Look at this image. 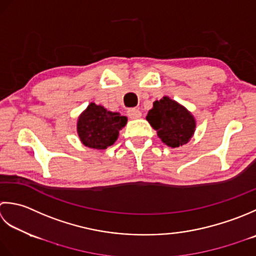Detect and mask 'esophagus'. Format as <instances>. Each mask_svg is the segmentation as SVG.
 Listing matches in <instances>:
<instances>
[{
	"mask_svg": "<svg viewBox=\"0 0 256 256\" xmlns=\"http://www.w3.org/2000/svg\"><path fill=\"white\" fill-rule=\"evenodd\" d=\"M127 114H128L129 118H132V119H137V118L142 117V112L138 110V109H136V108L128 109Z\"/></svg>",
	"mask_w": 256,
	"mask_h": 256,
	"instance_id": "esophagus-1",
	"label": "esophagus"
}]
</instances>
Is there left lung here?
I'll use <instances>...</instances> for the list:
<instances>
[{
    "instance_id": "obj_1",
    "label": "left lung",
    "mask_w": 256,
    "mask_h": 256,
    "mask_svg": "<svg viewBox=\"0 0 256 256\" xmlns=\"http://www.w3.org/2000/svg\"><path fill=\"white\" fill-rule=\"evenodd\" d=\"M146 119L162 142L171 148L189 142L196 130V119L192 114L166 96L154 102Z\"/></svg>"
}]
</instances>
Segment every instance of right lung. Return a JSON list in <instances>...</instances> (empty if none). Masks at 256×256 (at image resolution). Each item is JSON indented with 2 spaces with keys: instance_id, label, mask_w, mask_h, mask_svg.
<instances>
[{
  "instance_id": "add662e5",
  "label": "right lung",
  "mask_w": 256,
  "mask_h": 256,
  "mask_svg": "<svg viewBox=\"0 0 256 256\" xmlns=\"http://www.w3.org/2000/svg\"><path fill=\"white\" fill-rule=\"evenodd\" d=\"M126 124L127 117L92 102L78 118L77 132L86 147L102 150L114 144Z\"/></svg>"
}]
</instances>
